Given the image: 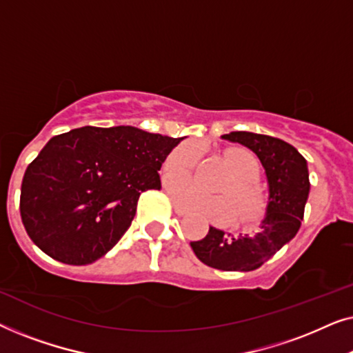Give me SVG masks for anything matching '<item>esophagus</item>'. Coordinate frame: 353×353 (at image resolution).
<instances>
[{"label": "esophagus", "mask_w": 353, "mask_h": 353, "mask_svg": "<svg viewBox=\"0 0 353 353\" xmlns=\"http://www.w3.org/2000/svg\"><path fill=\"white\" fill-rule=\"evenodd\" d=\"M173 210H175V214H176L178 216H183V215L188 214V210H185V209H183V207L175 204V202H173Z\"/></svg>", "instance_id": "1"}]
</instances>
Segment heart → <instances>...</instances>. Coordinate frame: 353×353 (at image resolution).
Masks as SVG:
<instances>
[{"label":"heart","mask_w":353,"mask_h":353,"mask_svg":"<svg viewBox=\"0 0 353 353\" xmlns=\"http://www.w3.org/2000/svg\"><path fill=\"white\" fill-rule=\"evenodd\" d=\"M201 149L196 143H183L168 154L163 163V175L186 176L194 170ZM225 157L236 173L234 180L221 188V196L202 192L191 180L170 181L168 190L176 202L186 209L197 210L209 219L226 223L236 214V223L255 225L267 214V196L257 183L260 165L257 156L244 148H231Z\"/></svg>","instance_id":"obj_1"}]
</instances>
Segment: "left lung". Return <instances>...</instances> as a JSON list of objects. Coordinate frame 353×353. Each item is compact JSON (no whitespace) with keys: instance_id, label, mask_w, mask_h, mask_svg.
<instances>
[{"instance_id":"obj_1","label":"left lung","mask_w":353,"mask_h":353,"mask_svg":"<svg viewBox=\"0 0 353 353\" xmlns=\"http://www.w3.org/2000/svg\"><path fill=\"white\" fill-rule=\"evenodd\" d=\"M223 138L249 148L262 162L270 191L267 216L255 234H225L210 226L204 239L192 241L191 249L207 267L252 272L268 262L301 228L310 191L307 161L291 144L268 134L231 132Z\"/></svg>"}]
</instances>
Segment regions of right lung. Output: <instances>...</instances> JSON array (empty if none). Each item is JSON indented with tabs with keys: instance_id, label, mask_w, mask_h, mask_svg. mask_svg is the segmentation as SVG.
I'll return each instance as SVG.
<instances>
[{
	"instance_id": "add662e5",
	"label": "right lung",
	"mask_w": 353,
	"mask_h": 353,
	"mask_svg": "<svg viewBox=\"0 0 353 353\" xmlns=\"http://www.w3.org/2000/svg\"><path fill=\"white\" fill-rule=\"evenodd\" d=\"M180 141L134 127H81L51 138L22 180L28 238L57 262H96L132 225L141 192L161 190L159 170Z\"/></svg>"
}]
</instances>
